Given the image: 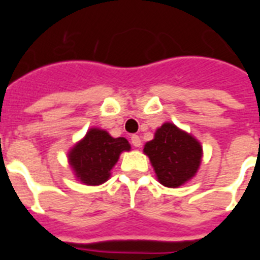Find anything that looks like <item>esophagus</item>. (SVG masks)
<instances>
[{
  "mask_svg": "<svg viewBox=\"0 0 260 260\" xmlns=\"http://www.w3.org/2000/svg\"><path fill=\"white\" fill-rule=\"evenodd\" d=\"M132 144L134 147H141L142 144V141H141V138L138 137V135H132Z\"/></svg>",
  "mask_w": 260,
  "mask_h": 260,
  "instance_id": "esophagus-1",
  "label": "esophagus"
}]
</instances>
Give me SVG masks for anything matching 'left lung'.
<instances>
[{
  "label": "left lung",
  "mask_w": 260,
  "mask_h": 260,
  "mask_svg": "<svg viewBox=\"0 0 260 260\" xmlns=\"http://www.w3.org/2000/svg\"><path fill=\"white\" fill-rule=\"evenodd\" d=\"M143 151L152 162L157 180L167 187L183 185L195 176L201 165L199 142L173 123H164L157 128Z\"/></svg>",
  "instance_id": "obj_1"
}]
</instances>
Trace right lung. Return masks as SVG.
<instances>
[{
	"instance_id": "right-lung-1",
	"label": "right lung",
	"mask_w": 260,
	"mask_h": 260,
	"mask_svg": "<svg viewBox=\"0 0 260 260\" xmlns=\"http://www.w3.org/2000/svg\"><path fill=\"white\" fill-rule=\"evenodd\" d=\"M130 150L125 138H112L104 130L91 128L69 153L75 176L86 185H100L109 178L119 153Z\"/></svg>"
}]
</instances>
